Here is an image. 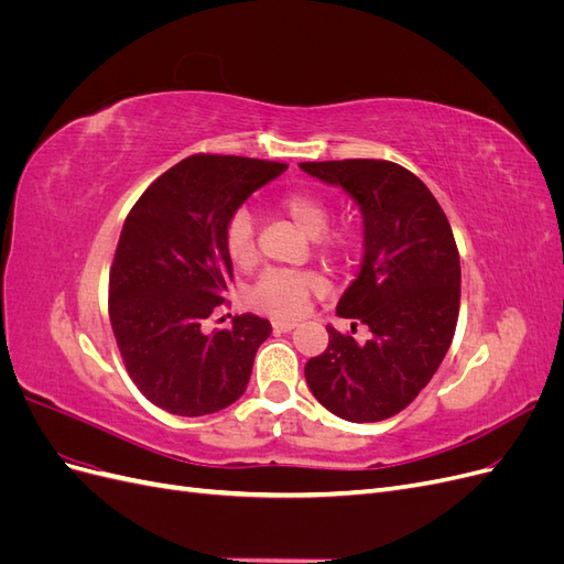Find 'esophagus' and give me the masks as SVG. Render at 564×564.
<instances>
[{"label":"esophagus","mask_w":564,"mask_h":564,"mask_svg":"<svg viewBox=\"0 0 564 564\" xmlns=\"http://www.w3.org/2000/svg\"><path fill=\"white\" fill-rule=\"evenodd\" d=\"M299 327V322H292V319H275L272 322V329L275 332H292Z\"/></svg>","instance_id":"34e87169"}]
</instances>
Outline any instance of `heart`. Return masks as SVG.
Wrapping results in <instances>:
<instances>
[{
	"instance_id": "b5f03b06",
	"label": "heart",
	"mask_w": 564,
	"mask_h": 564,
	"mask_svg": "<svg viewBox=\"0 0 564 564\" xmlns=\"http://www.w3.org/2000/svg\"><path fill=\"white\" fill-rule=\"evenodd\" d=\"M280 209L303 235L317 237V249L324 259L344 261L355 251V235L324 232L332 220V209L315 193H289L282 197ZM224 247L237 268L256 263L259 249H256V226L249 209L242 207L230 214L224 230ZM322 289L324 280L315 270H268L251 286L249 303L272 317H296Z\"/></svg>"
}]
</instances>
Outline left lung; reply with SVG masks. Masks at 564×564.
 <instances>
[{
  "label": "left lung",
  "instance_id": "8db88e82",
  "mask_svg": "<svg viewBox=\"0 0 564 564\" xmlns=\"http://www.w3.org/2000/svg\"><path fill=\"white\" fill-rule=\"evenodd\" d=\"M299 166L322 183L344 187L362 212V265L336 313L371 332L367 344H357L327 327L329 346L305 365V381L338 419H390L429 386L452 346L460 301L452 226L423 181L395 162Z\"/></svg>",
  "mask_w": 564,
  "mask_h": 564
}]
</instances>
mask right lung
Listing matches in <instances>:
<instances>
[{
    "instance_id": "add662e5",
    "label": "right lung",
    "mask_w": 564,
    "mask_h": 564,
    "mask_svg": "<svg viewBox=\"0 0 564 564\" xmlns=\"http://www.w3.org/2000/svg\"><path fill=\"white\" fill-rule=\"evenodd\" d=\"M282 162L191 155L133 204L110 268V324L131 381L164 412L214 414L242 398L253 357L270 336L259 315L202 332L232 280L224 230L232 212Z\"/></svg>"
}]
</instances>
